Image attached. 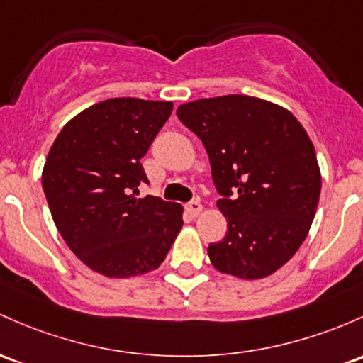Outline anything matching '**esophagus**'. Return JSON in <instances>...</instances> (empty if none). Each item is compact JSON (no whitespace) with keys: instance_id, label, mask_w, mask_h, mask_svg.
I'll return each mask as SVG.
<instances>
[{"instance_id":"esophagus-1","label":"esophagus","mask_w":363,"mask_h":363,"mask_svg":"<svg viewBox=\"0 0 363 363\" xmlns=\"http://www.w3.org/2000/svg\"><path fill=\"white\" fill-rule=\"evenodd\" d=\"M186 212H188L191 217H198L203 212V205L200 201H189L186 205Z\"/></svg>"}]
</instances>
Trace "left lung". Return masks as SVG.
Listing matches in <instances>:
<instances>
[{"mask_svg":"<svg viewBox=\"0 0 363 363\" xmlns=\"http://www.w3.org/2000/svg\"><path fill=\"white\" fill-rule=\"evenodd\" d=\"M177 117L201 139L222 194L225 238L208 246L218 272L262 279L303 245L320 196L315 148L289 110L245 94L184 103Z\"/></svg>","mask_w":363,"mask_h":363,"instance_id":"1","label":"left lung"}]
</instances>
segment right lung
Returning <instances> with one entry per match:
<instances>
[{
	"instance_id": "1",
	"label": "right lung",
	"mask_w": 363,
	"mask_h": 363,
	"mask_svg": "<svg viewBox=\"0 0 363 363\" xmlns=\"http://www.w3.org/2000/svg\"><path fill=\"white\" fill-rule=\"evenodd\" d=\"M172 101L111 98L60 130L43 169L51 217L82 264L106 277L158 269L184 222L179 203L138 198L141 158L172 113Z\"/></svg>"
}]
</instances>
